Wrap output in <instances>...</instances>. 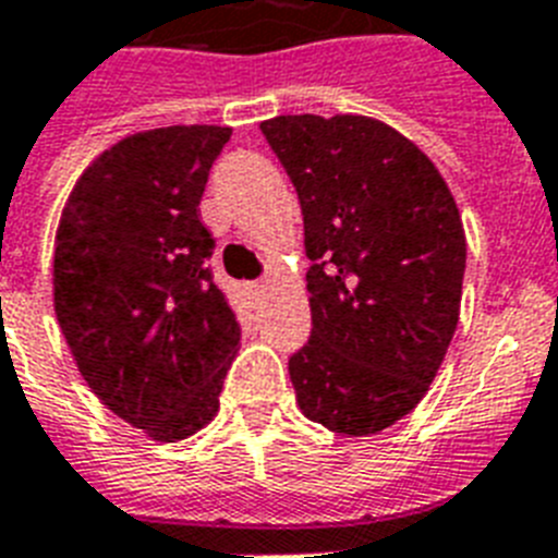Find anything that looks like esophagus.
Segmentation results:
<instances>
[{
	"mask_svg": "<svg viewBox=\"0 0 558 558\" xmlns=\"http://www.w3.org/2000/svg\"><path fill=\"white\" fill-rule=\"evenodd\" d=\"M248 292L255 294V298H260V294H266V283H252V287H248Z\"/></svg>",
	"mask_w": 558,
	"mask_h": 558,
	"instance_id": "34e87169",
	"label": "esophagus"
}]
</instances>
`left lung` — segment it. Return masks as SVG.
I'll use <instances>...</instances> for the list:
<instances>
[{
	"instance_id": "8db88e82",
	"label": "left lung",
	"mask_w": 558,
	"mask_h": 558,
	"mask_svg": "<svg viewBox=\"0 0 558 558\" xmlns=\"http://www.w3.org/2000/svg\"><path fill=\"white\" fill-rule=\"evenodd\" d=\"M303 211L312 338L294 401L341 436H375L427 396L459 326L468 238L441 171L364 114L260 122Z\"/></svg>"
}]
</instances>
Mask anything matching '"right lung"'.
<instances>
[{"mask_svg":"<svg viewBox=\"0 0 558 558\" xmlns=\"http://www.w3.org/2000/svg\"><path fill=\"white\" fill-rule=\"evenodd\" d=\"M232 129L137 131L97 154L53 240V312L76 369L151 441H183L220 410L240 326L206 260L211 162Z\"/></svg>","mask_w":558,"mask_h":558,"instance_id":"obj_1","label":"right lung"}]
</instances>
